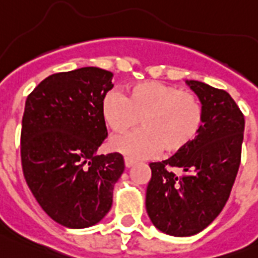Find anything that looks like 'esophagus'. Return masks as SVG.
Wrapping results in <instances>:
<instances>
[{
	"label": "esophagus",
	"instance_id": "34e87169",
	"mask_svg": "<svg viewBox=\"0 0 258 258\" xmlns=\"http://www.w3.org/2000/svg\"><path fill=\"white\" fill-rule=\"evenodd\" d=\"M134 163H136V161H134L133 158H131V157H125V166H126V167H132Z\"/></svg>",
	"mask_w": 258,
	"mask_h": 258
}]
</instances>
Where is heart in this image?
<instances>
[{"label": "heart", "instance_id": "1", "mask_svg": "<svg viewBox=\"0 0 258 258\" xmlns=\"http://www.w3.org/2000/svg\"><path fill=\"white\" fill-rule=\"evenodd\" d=\"M103 117L113 133L122 134L137 126L144 129L113 138L110 148L134 158L158 153L176 154L190 146L202 129L203 106L194 92L158 80L134 84L127 97L120 91L104 96Z\"/></svg>", "mask_w": 258, "mask_h": 258}]
</instances>
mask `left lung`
<instances>
[{
	"label": "left lung",
	"instance_id": "left-lung-1",
	"mask_svg": "<svg viewBox=\"0 0 258 258\" xmlns=\"http://www.w3.org/2000/svg\"><path fill=\"white\" fill-rule=\"evenodd\" d=\"M187 84L203 106L202 129L183 152L149 163L152 179L146 188L152 223L178 237L203 231L224 208L241 162L245 125L244 114L224 89L197 80Z\"/></svg>",
	"mask_w": 258,
	"mask_h": 258
}]
</instances>
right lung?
<instances>
[{
    "instance_id": "right-lung-1",
    "label": "right lung",
    "mask_w": 258,
    "mask_h": 258,
    "mask_svg": "<svg viewBox=\"0 0 258 258\" xmlns=\"http://www.w3.org/2000/svg\"><path fill=\"white\" fill-rule=\"evenodd\" d=\"M113 74L83 67L46 78L27 96L21 131L25 180L42 210L67 228L108 214L124 172L120 153L96 154L108 137L103 99Z\"/></svg>"
}]
</instances>
